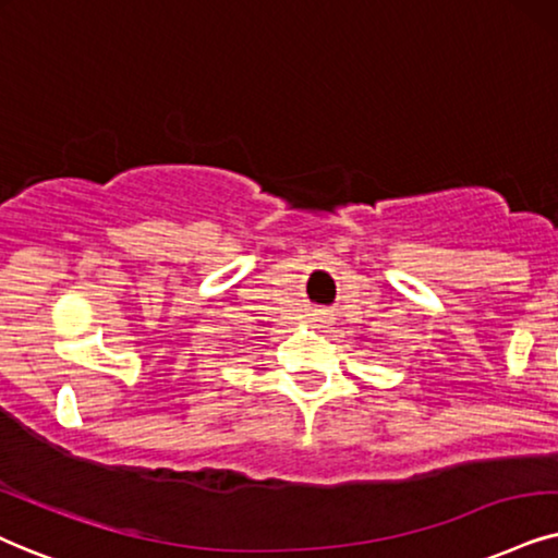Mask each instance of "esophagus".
I'll return each mask as SVG.
<instances>
[{
  "label": "esophagus",
  "mask_w": 558,
  "mask_h": 558,
  "mask_svg": "<svg viewBox=\"0 0 558 558\" xmlns=\"http://www.w3.org/2000/svg\"><path fill=\"white\" fill-rule=\"evenodd\" d=\"M319 322H327V316H324V314H322V316H319Z\"/></svg>",
  "instance_id": "34e87169"
}]
</instances>
